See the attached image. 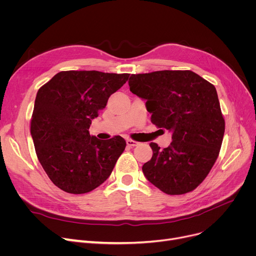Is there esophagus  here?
Wrapping results in <instances>:
<instances>
[{"mask_svg": "<svg viewBox=\"0 0 256 256\" xmlns=\"http://www.w3.org/2000/svg\"><path fill=\"white\" fill-rule=\"evenodd\" d=\"M126 145L130 146V147H134V146L139 145V142L134 141V140H132V139H128V140H126Z\"/></svg>", "mask_w": 256, "mask_h": 256, "instance_id": "esophagus-1", "label": "esophagus"}]
</instances>
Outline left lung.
I'll use <instances>...</instances> for the list:
<instances>
[{"label":"left lung","instance_id":"obj_1","mask_svg":"<svg viewBox=\"0 0 256 256\" xmlns=\"http://www.w3.org/2000/svg\"><path fill=\"white\" fill-rule=\"evenodd\" d=\"M130 90L146 100L152 122L172 132L164 150L150 143L146 178L168 194L189 193L204 180L219 156L225 121L216 88L191 70L132 74Z\"/></svg>","mask_w":256,"mask_h":256}]
</instances>
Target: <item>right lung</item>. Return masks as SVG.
<instances>
[{"instance_id":"right-lung-1","label":"right lung","mask_w":256,"mask_h":256,"mask_svg":"<svg viewBox=\"0 0 256 256\" xmlns=\"http://www.w3.org/2000/svg\"><path fill=\"white\" fill-rule=\"evenodd\" d=\"M130 74L67 70L40 87L31 118V135L40 164L52 184L70 194L88 193L113 171L126 142L90 136L92 119Z\"/></svg>"}]
</instances>
